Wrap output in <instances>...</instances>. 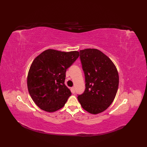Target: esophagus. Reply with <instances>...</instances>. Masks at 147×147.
Returning a JSON list of instances; mask_svg holds the SVG:
<instances>
[{
    "mask_svg": "<svg viewBox=\"0 0 147 147\" xmlns=\"http://www.w3.org/2000/svg\"><path fill=\"white\" fill-rule=\"evenodd\" d=\"M71 92L73 93H75V88H74V87H72L71 88Z\"/></svg>",
    "mask_w": 147,
    "mask_h": 147,
    "instance_id": "34e87169",
    "label": "esophagus"
}]
</instances>
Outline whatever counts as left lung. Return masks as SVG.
Masks as SVG:
<instances>
[{"instance_id":"1","label":"left lung","mask_w":147,"mask_h":147,"mask_svg":"<svg viewBox=\"0 0 147 147\" xmlns=\"http://www.w3.org/2000/svg\"><path fill=\"white\" fill-rule=\"evenodd\" d=\"M85 76V90L78 96L86 111L97 114L105 111L114 101L119 86V74L114 64L96 49L80 51Z\"/></svg>"}]
</instances>
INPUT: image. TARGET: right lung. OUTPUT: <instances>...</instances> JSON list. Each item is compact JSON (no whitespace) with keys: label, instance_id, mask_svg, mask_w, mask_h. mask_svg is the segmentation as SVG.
<instances>
[{"label":"right lung","instance_id":"right-lung-1","mask_svg":"<svg viewBox=\"0 0 147 147\" xmlns=\"http://www.w3.org/2000/svg\"><path fill=\"white\" fill-rule=\"evenodd\" d=\"M78 51H43L34 59L27 77L28 90L35 104L49 112L63 107L70 90L65 85V72L79 57Z\"/></svg>","mask_w":147,"mask_h":147}]
</instances>
